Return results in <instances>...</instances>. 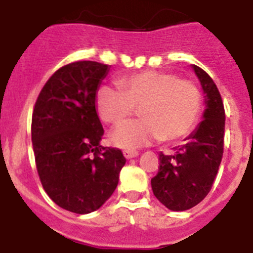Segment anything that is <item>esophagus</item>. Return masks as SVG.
<instances>
[{
    "label": "esophagus",
    "mask_w": 253,
    "mask_h": 253,
    "mask_svg": "<svg viewBox=\"0 0 253 253\" xmlns=\"http://www.w3.org/2000/svg\"><path fill=\"white\" fill-rule=\"evenodd\" d=\"M125 158H134L138 156V151L135 149H124Z\"/></svg>",
    "instance_id": "esophagus-1"
}]
</instances>
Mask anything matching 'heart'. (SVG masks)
I'll return each mask as SVG.
<instances>
[{
  "label": "heart",
  "mask_w": 253,
  "mask_h": 253,
  "mask_svg": "<svg viewBox=\"0 0 253 253\" xmlns=\"http://www.w3.org/2000/svg\"><path fill=\"white\" fill-rule=\"evenodd\" d=\"M118 86H101L95 105L105 123L118 125L135 113L142 119L124 123L111 135L122 148L146 146L153 139L175 143L184 139L198 124L203 95L195 82L165 71H143L123 76Z\"/></svg>",
  "instance_id": "b5f03b06"
}]
</instances>
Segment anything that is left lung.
<instances>
[{"label":"left lung","mask_w":253,"mask_h":253,"mask_svg":"<svg viewBox=\"0 0 253 253\" xmlns=\"http://www.w3.org/2000/svg\"><path fill=\"white\" fill-rule=\"evenodd\" d=\"M193 68L205 93L204 120L175 153H160L158 172L151 180L154 196L173 211L187 210L204 200L213 186L224 151L222 96L204 69Z\"/></svg>","instance_id":"8db88e82"}]
</instances>
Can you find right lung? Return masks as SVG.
<instances>
[{
	"label": "right lung",
	"mask_w": 253,
	"mask_h": 253,
	"mask_svg": "<svg viewBox=\"0 0 253 253\" xmlns=\"http://www.w3.org/2000/svg\"><path fill=\"white\" fill-rule=\"evenodd\" d=\"M109 66L77 60L60 67L40 91L31 119L35 165L43 189L77 214L99 209L113 195L126 160L100 146L104 134L96 91Z\"/></svg>",
	"instance_id": "add662e5"
}]
</instances>
